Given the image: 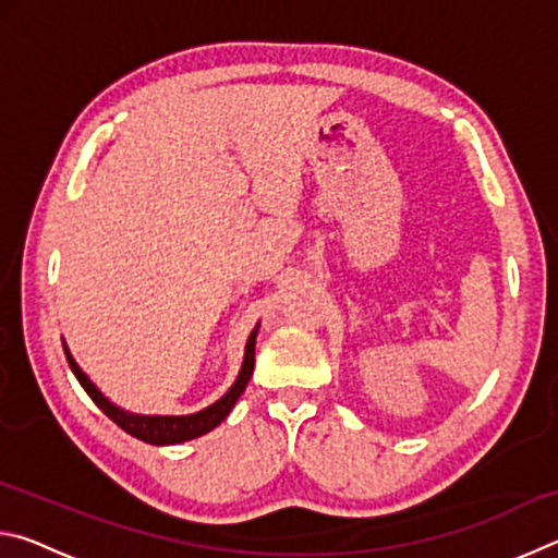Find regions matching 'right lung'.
Returning <instances> with one entry per match:
<instances>
[{
  "label": "right lung",
  "instance_id": "right-lung-1",
  "mask_svg": "<svg viewBox=\"0 0 558 558\" xmlns=\"http://www.w3.org/2000/svg\"><path fill=\"white\" fill-rule=\"evenodd\" d=\"M258 329H260V323L253 327V332L248 335L241 372H239V376H235V381L231 384V389L226 391L219 401H214L211 405H206V409L196 411V413H186V415H145V413H132V411L120 409V405L112 403L108 396L88 379V374L81 369L65 342H63V352H65V359H69V366L75 374V379H78V384L93 399V403H96L110 421H116L118 426L125 433H130L132 438L149 442V446H177V442L206 436V433L214 430L226 418V415L231 413L235 401L241 399V393L245 391V386H248V381H251L253 366H256Z\"/></svg>",
  "mask_w": 558,
  "mask_h": 558
}]
</instances>
